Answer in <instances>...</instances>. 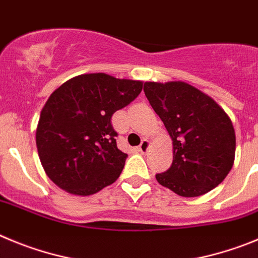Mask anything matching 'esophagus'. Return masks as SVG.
Here are the masks:
<instances>
[{
	"label": "esophagus",
	"mask_w": 258,
	"mask_h": 258,
	"mask_svg": "<svg viewBox=\"0 0 258 258\" xmlns=\"http://www.w3.org/2000/svg\"><path fill=\"white\" fill-rule=\"evenodd\" d=\"M150 146V141L148 140V139H144L143 141H141V144L139 145V150H140L141 153H146L148 152V149H149Z\"/></svg>",
	"instance_id": "obj_1"
}]
</instances>
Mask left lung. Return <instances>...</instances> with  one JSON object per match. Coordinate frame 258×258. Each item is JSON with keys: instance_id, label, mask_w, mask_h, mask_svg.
I'll use <instances>...</instances> for the list:
<instances>
[{"instance_id": "obj_1", "label": "left lung", "mask_w": 258, "mask_h": 258, "mask_svg": "<svg viewBox=\"0 0 258 258\" xmlns=\"http://www.w3.org/2000/svg\"><path fill=\"white\" fill-rule=\"evenodd\" d=\"M144 92L172 140V166L155 175L158 182L186 198L221 184L235 158V131L224 109L182 81L145 82Z\"/></svg>"}]
</instances>
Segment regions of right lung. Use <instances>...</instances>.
I'll use <instances>...</instances> for the list:
<instances>
[{
	"label": "right lung",
	"instance_id": "obj_1",
	"mask_svg": "<svg viewBox=\"0 0 258 258\" xmlns=\"http://www.w3.org/2000/svg\"><path fill=\"white\" fill-rule=\"evenodd\" d=\"M141 90V81L89 73L71 78L50 95L39 115L36 144L54 184L87 197L119 177L127 154L118 149L110 119Z\"/></svg>",
	"mask_w": 258,
	"mask_h": 258
}]
</instances>
